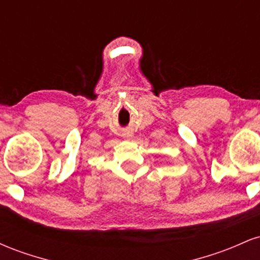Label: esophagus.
<instances>
[{"label":"esophagus","instance_id":"esophagus-1","mask_svg":"<svg viewBox=\"0 0 260 260\" xmlns=\"http://www.w3.org/2000/svg\"><path fill=\"white\" fill-rule=\"evenodd\" d=\"M129 134H124V138H129Z\"/></svg>","mask_w":260,"mask_h":260}]
</instances>
